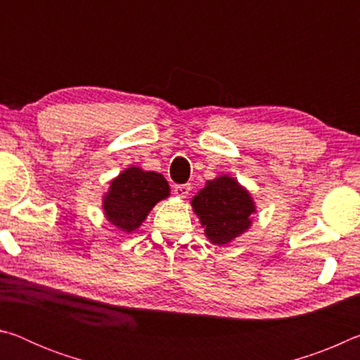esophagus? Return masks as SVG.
I'll use <instances>...</instances> for the list:
<instances>
[{
	"instance_id": "obj_1",
	"label": "esophagus",
	"mask_w": 360,
	"mask_h": 360,
	"mask_svg": "<svg viewBox=\"0 0 360 360\" xmlns=\"http://www.w3.org/2000/svg\"><path fill=\"white\" fill-rule=\"evenodd\" d=\"M191 184H178V186H174L173 187V192L176 193V197H179V198H186L187 195H188V192H191Z\"/></svg>"
}]
</instances>
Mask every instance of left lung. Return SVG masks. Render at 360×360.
<instances>
[{
    "instance_id": "left-lung-1",
    "label": "left lung",
    "mask_w": 360,
    "mask_h": 360,
    "mask_svg": "<svg viewBox=\"0 0 360 360\" xmlns=\"http://www.w3.org/2000/svg\"><path fill=\"white\" fill-rule=\"evenodd\" d=\"M192 208L205 227V235L214 245H227L251 227L255 206L251 195L229 176L206 182L192 198Z\"/></svg>"
}]
</instances>
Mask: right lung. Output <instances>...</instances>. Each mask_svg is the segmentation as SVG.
Instances as JSON below:
<instances>
[{
  "mask_svg": "<svg viewBox=\"0 0 360 360\" xmlns=\"http://www.w3.org/2000/svg\"><path fill=\"white\" fill-rule=\"evenodd\" d=\"M168 195L169 186L160 173L130 167L111 181L103 210L109 222L130 233L143 224L155 203Z\"/></svg>",
  "mask_w": 360,
  "mask_h": 360,
  "instance_id": "add662e5",
  "label": "right lung"
}]
</instances>
